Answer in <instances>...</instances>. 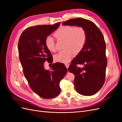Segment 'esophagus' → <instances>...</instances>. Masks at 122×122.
<instances>
[{"instance_id": "34e87169", "label": "esophagus", "mask_w": 122, "mask_h": 122, "mask_svg": "<svg viewBox=\"0 0 122 122\" xmlns=\"http://www.w3.org/2000/svg\"><path fill=\"white\" fill-rule=\"evenodd\" d=\"M69 65H69V64H65L66 67L68 69V68H69Z\"/></svg>"}]
</instances>
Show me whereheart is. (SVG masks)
Segmentation results:
<instances>
[{
	"label": "heart",
	"mask_w": 122,
	"mask_h": 122,
	"mask_svg": "<svg viewBox=\"0 0 122 122\" xmlns=\"http://www.w3.org/2000/svg\"><path fill=\"white\" fill-rule=\"evenodd\" d=\"M54 36L57 41L65 40V49L58 52L54 56L55 61L62 63H68L71 60L74 53H79L86 45L87 40L85 29L78 26H61L54 32ZM45 44L49 51H55V41L52 36H47L45 40Z\"/></svg>",
	"instance_id": "heart-1"
}]
</instances>
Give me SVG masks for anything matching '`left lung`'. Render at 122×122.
I'll return each mask as SVG.
<instances>
[{
	"instance_id": "obj_1",
	"label": "left lung",
	"mask_w": 122,
	"mask_h": 122,
	"mask_svg": "<svg viewBox=\"0 0 122 122\" xmlns=\"http://www.w3.org/2000/svg\"><path fill=\"white\" fill-rule=\"evenodd\" d=\"M81 26L86 32L84 47L71 61L68 71L75 76L74 86L80 94L91 96L97 93L104 83L107 64L104 36L93 22L77 18L64 22L62 25ZM77 64H84L82 68Z\"/></svg>"
}]
</instances>
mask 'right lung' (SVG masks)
<instances>
[{"instance_id":"obj_1","label":"right lung","mask_w":122,"mask_h":122,"mask_svg":"<svg viewBox=\"0 0 122 122\" xmlns=\"http://www.w3.org/2000/svg\"><path fill=\"white\" fill-rule=\"evenodd\" d=\"M60 24L29 27L22 33L18 42L19 57L24 76L31 89L45 99L53 98L60 94V81L67 72L61 62L52 64L50 70L44 68L46 61H53L52 54L45 46V38Z\"/></svg>"}]
</instances>
